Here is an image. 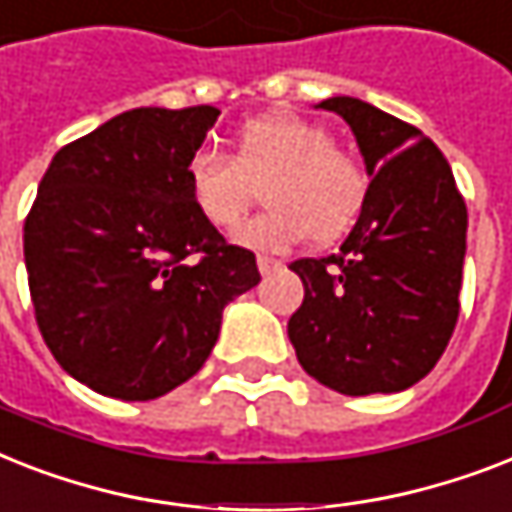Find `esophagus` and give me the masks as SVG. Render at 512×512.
Instances as JSON below:
<instances>
[{
    "instance_id": "obj_1",
    "label": "esophagus",
    "mask_w": 512,
    "mask_h": 512,
    "mask_svg": "<svg viewBox=\"0 0 512 512\" xmlns=\"http://www.w3.org/2000/svg\"><path fill=\"white\" fill-rule=\"evenodd\" d=\"M256 264H259L261 275H269V272H275V269L280 267L282 261L275 259V256H267V253H259V256H256Z\"/></svg>"
}]
</instances>
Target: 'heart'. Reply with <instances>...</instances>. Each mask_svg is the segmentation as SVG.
I'll use <instances>...</instances> for the list:
<instances>
[{
    "label": "heart",
    "instance_id": "obj_1",
    "mask_svg": "<svg viewBox=\"0 0 512 512\" xmlns=\"http://www.w3.org/2000/svg\"><path fill=\"white\" fill-rule=\"evenodd\" d=\"M269 208L235 232L256 251H285L306 240L333 243L357 222L367 200L362 163L333 142L322 124L293 113L245 121L232 155L200 150L187 163V195L195 214L216 230H232L264 185Z\"/></svg>",
    "mask_w": 512,
    "mask_h": 512
}]
</instances>
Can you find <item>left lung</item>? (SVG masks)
Masks as SVG:
<instances>
[{
    "mask_svg": "<svg viewBox=\"0 0 512 512\" xmlns=\"http://www.w3.org/2000/svg\"><path fill=\"white\" fill-rule=\"evenodd\" d=\"M317 108L351 126L372 179L341 251L290 264L304 282L290 343L338 394H394L425 378L455 333L468 208L444 153L412 124L357 97Z\"/></svg>",
    "mask_w": 512,
    "mask_h": 512,
    "instance_id": "1",
    "label": "left lung"
}]
</instances>
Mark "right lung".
<instances>
[{
	"mask_svg": "<svg viewBox=\"0 0 512 512\" xmlns=\"http://www.w3.org/2000/svg\"><path fill=\"white\" fill-rule=\"evenodd\" d=\"M211 105L134 108L60 147L23 227L44 343L97 394L147 402L203 367L256 256L195 214L187 163Z\"/></svg>",
	"mask_w": 512,
	"mask_h": 512,
	"instance_id": "obj_1",
	"label": "right lung"
}]
</instances>
